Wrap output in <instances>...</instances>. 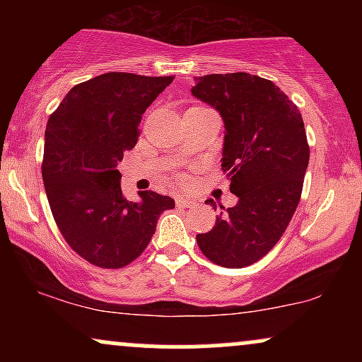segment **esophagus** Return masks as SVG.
<instances>
[{"label":"esophagus","instance_id":"obj_1","mask_svg":"<svg viewBox=\"0 0 362 362\" xmlns=\"http://www.w3.org/2000/svg\"><path fill=\"white\" fill-rule=\"evenodd\" d=\"M195 199H190V197H184V195H178L177 197V206L178 207H190V206H195Z\"/></svg>","mask_w":362,"mask_h":362}]
</instances>
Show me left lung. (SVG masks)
I'll use <instances>...</instances> for the list:
<instances>
[{
  "label": "left lung",
  "mask_w": 362,
  "mask_h": 362,
  "mask_svg": "<svg viewBox=\"0 0 362 362\" xmlns=\"http://www.w3.org/2000/svg\"><path fill=\"white\" fill-rule=\"evenodd\" d=\"M190 91L221 115V168L238 197L195 240L214 264L247 267L279 242L300 202L310 161L305 124L279 86L250 73L199 76Z\"/></svg>",
  "instance_id": "left-lung-1"
}]
</instances>
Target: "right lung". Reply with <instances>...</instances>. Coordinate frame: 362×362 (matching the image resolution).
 I'll use <instances>...</instances> for the list:
<instances>
[{
	"instance_id": "add662e5",
	"label": "right lung",
	"mask_w": 362,
	"mask_h": 362,
	"mask_svg": "<svg viewBox=\"0 0 362 362\" xmlns=\"http://www.w3.org/2000/svg\"><path fill=\"white\" fill-rule=\"evenodd\" d=\"M173 76L105 73L68 91L45 127L42 178L61 235L102 269L138 259L175 201L153 190L127 201L119 161L138 143L144 110Z\"/></svg>"
}]
</instances>
